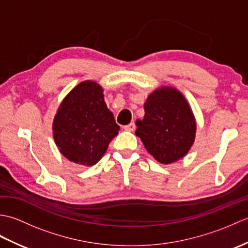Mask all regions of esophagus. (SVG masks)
<instances>
[{
	"label": "esophagus",
	"instance_id": "1",
	"mask_svg": "<svg viewBox=\"0 0 248 248\" xmlns=\"http://www.w3.org/2000/svg\"><path fill=\"white\" fill-rule=\"evenodd\" d=\"M124 129L125 131H134L135 130V124L134 123H131V124H129L127 125H124Z\"/></svg>",
	"mask_w": 248,
	"mask_h": 248
}]
</instances>
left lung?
Instances as JSON below:
<instances>
[{"mask_svg":"<svg viewBox=\"0 0 248 248\" xmlns=\"http://www.w3.org/2000/svg\"><path fill=\"white\" fill-rule=\"evenodd\" d=\"M144 108L135 134L147 151L162 164L182 159L196 134V121L186 99L178 89L163 86L149 94Z\"/></svg>","mask_w":248,"mask_h":248,"instance_id":"1","label":"left lung"}]
</instances>
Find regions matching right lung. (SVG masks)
<instances>
[{
  "label": "right lung",
  "mask_w": 248,
  "mask_h": 248,
  "mask_svg": "<svg viewBox=\"0 0 248 248\" xmlns=\"http://www.w3.org/2000/svg\"><path fill=\"white\" fill-rule=\"evenodd\" d=\"M52 129L62 155L77 164L93 166L118 134L119 125L104 102L102 87L84 81L62 100Z\"/></svg>",
  "instance_id": "right-lung-1"
}]
</instances>
